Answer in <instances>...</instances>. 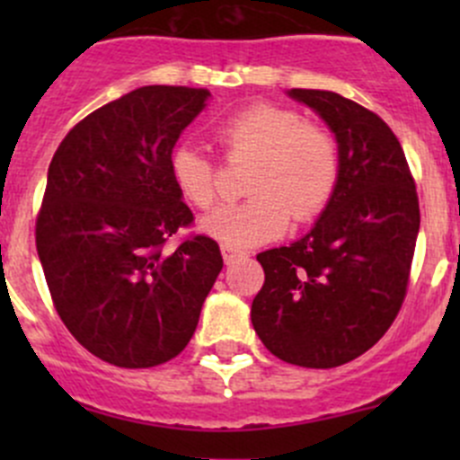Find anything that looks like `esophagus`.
Instances as JSON below:
<instances>
[{
    "label": "esophagus",
    "mask_w": 460,
    "mask_h": 460,
    "mask_svg": "<svg viewBox=\"0 0 460 460\" xmlns=\"http://www.w3.org/2000/svg\"><path fill=\"white\" fill-rule=\"evenodd\" d=\"M243 256H244L243 252H235V249L226 247V244H225V247H222V258H225L226 264H234L235 260H240Z\"/></svg>",
    "instance_id": "34e87169"
}]
</instances>
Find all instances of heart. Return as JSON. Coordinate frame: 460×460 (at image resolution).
Masks as SVG:
<instances>
[{
	"instance_id": "heart-1",
	"label": "heart",
	"mask_w": 460,
	"mask_h": 460,
	"mask_svg": "<svg viewBox=\"0 0 460 460\" xmlns=\"http://www.w3.org/2000/svg\"><path fill=\"white\" fill-rule=\"evenodd\" d=\"M226 160H253L243 202H229L202 217L200 231L226 247H256L285 234L289 220L309 222L324 211L341 178L336 136L298 111L252 104L213 128ZM171 182L193 208L217 196V169L193 146H178L169 160Z\"/></svg>"
}]
</instances>
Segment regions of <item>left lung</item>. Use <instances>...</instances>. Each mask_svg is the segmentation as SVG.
I'll return each instance as SVG.
<instances>
[{
  "instance_id": "8db88e82",
  "label": "left lung",
  "mask_w": 460,
  "mask_h": 460,
  "mask_svg": "<svg viewBox=\"0 0 460 460\" xmlns=\"http://www.w3.org/2000/svg\"><path fill=\"white\" fill-rule=\"evenodd\" d=\"M336 133L341 178L314 229L258 253L264 285L252 323L273 356L329 369L358 358L396 320L420 226L401 142L365 106L332 91L291 88Z\"/></svg>"
}]
</instances>
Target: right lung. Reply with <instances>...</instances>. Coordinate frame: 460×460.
Returning <instances> with one entry per match:
<instances>
[{
	"mask_svg": "<svg viewBox=\"0 0 460 460\" xmlns=\"http://www.w3.org/2000/svg\"><path fill=\"white\" fill-rule=\"evenodd\" d=\"M211 93L142 86L93 111L49 166L35 243L59 318L104 363L155 367L191 341L222 269L208 235L166 243L193 225L169 160Z\"/></svg>",
	"mask_w": 460,
	"mask_h": 460,
	"instance_id": "obj_1",
	"label": "right lung"
}]
</instances>
